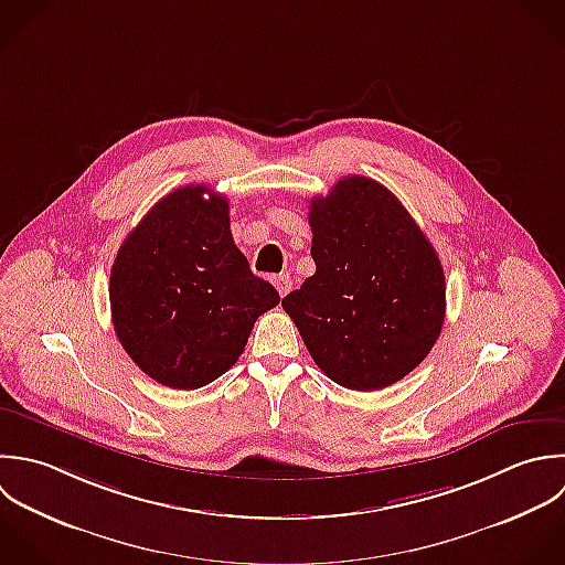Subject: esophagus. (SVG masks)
<instances>
[{
	"mask_svg": "<svg viewBox=\"0 0 565 565\" xmlns=\"http://www.w3.org/2000/svg\"><path fill=\"white\" fill-rule=\"evenodd\" d=\"M273 284H275V288H277V292H279L281 297H286V295L290 292V288H292V279H290L288 273L275 275V277H273Z\"/></svg>",
	"mask_w": 565,
	"mask_h": 565,
	"instance_id": "esophagus-1",
	"label": "esophagus"
}]
</instances>
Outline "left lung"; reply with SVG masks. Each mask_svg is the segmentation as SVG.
Wrapping results in <instances>:
<instances>
[{"label":"left lung","mask_w":565,"mask_h":565,"mask_svg":"<svg viewBox=\"0 0 565 565\" xmlns=\"http://www.w3.org/2000/svg\"><path fill=\"white\" fill-rule=\"evenodd\" d=\"M317 270L281 299L310 356L341 387L374 392L416 370L445 323L438 253L381 182L341 178L310 200Z\"/></svg>","instance_id":"obj_1"}]
</instances>
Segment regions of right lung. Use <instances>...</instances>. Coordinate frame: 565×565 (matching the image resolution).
<instances>
[{
    "label": "right lung",
    "mask_w": 565,
    "mask_h": 565,
    "mask_svg": "<svg viewBox=\"0 0 565 565\" xmlns=\"http://www.w3.org/2000/svg\"><path fill=\"white\" fill-rule=\"evenodd\" d=\"M114 332L129 359L171 390H198L235 365L279 303L235 246L228 200L186 184L125 237L109 275Z\"/></svg>",
    "instance_id": "add662e5"
}]
</instances>
